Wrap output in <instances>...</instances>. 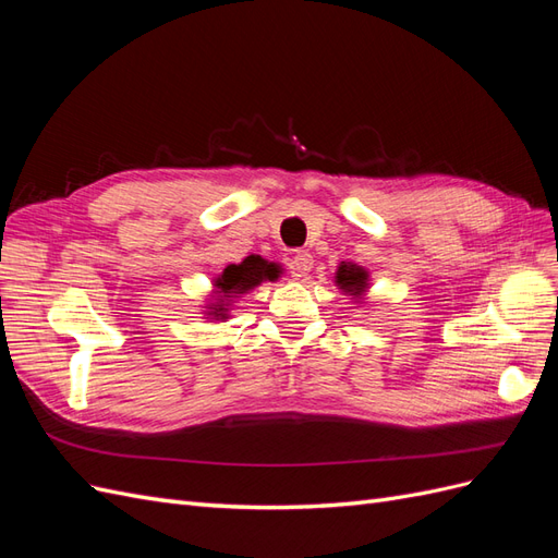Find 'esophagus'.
I'll use <instances>...</instances> for the list:
<instances>
[{
    "label": "esophagus",
    "instance_id": "34e87169",
    "mask_svg": "<svg viewBox=\"0 0 558 558\" xmlns=\"http://www.w3.org/2000/svg\"><path fill=\"white\" fill-rule=\"evenodd\" d=\"M291 265H293V269H295V275H298V277H307V275L312 272V267H314L312 253H307V251H298L295 256H293V260H291Z\"/></svg>",
    "mask_w": 558,
    "mask_h": 558
}]
</instances>
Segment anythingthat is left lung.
<instances>
[{
	"label": "left lung",
	"mask_w": 558,
	"mask_h": 558,
	"mask_svg": "<svg viewBox=\"0 0 558 558\" xmlns=\"http://www.w3.org/2000/svg\"><path fill=\"white\" fill-rule=\"evenodd\" d=\"M369 281L373 279H369L367 267L356 265V263H347V260L337 265L335 275H332V283L342 291V295H347L351 302H356V305H365V300H367L365 295L369 291V286H373Z\"/></svg>",
	"instance_id": "8db88e82"
}]
</instances>
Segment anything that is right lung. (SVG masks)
<instances>
[{"instance_id": "obj_1", "label": "right lung", "mask_w": 558, "mask_h": 558, "mask_svg": "<svg viewBox=\"0 0 558 558\" xmlns=\"http://www.w3.org/2000/svg\"><path fill=\"white\" fill-rule=\"evenodd\" d=\"M283 265L267 260L263 256H256L251 253L242 263H230L218 277L211 279V291L209 295L202 300L199 314L205 316L209 324H226L228 318H232V310L238 302L251 293L253 289H258L265 281H279L283 277Z\"/></svg>"}]
</instances>
